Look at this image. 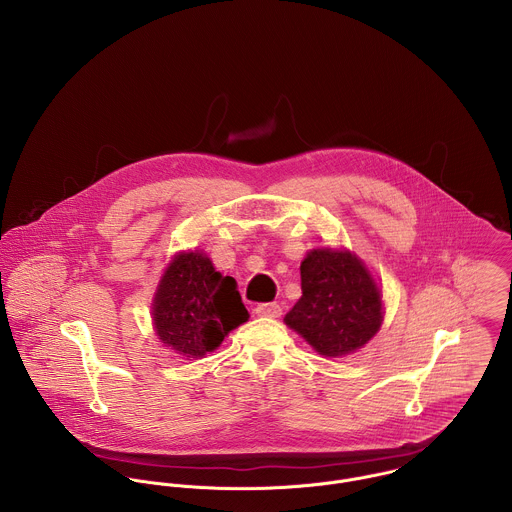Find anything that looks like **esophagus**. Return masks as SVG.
<instances>
[{"label": "esophagus", "mask_w": 512, "mask_h": 512, "mask_svg": "<svg viewBox=\"0 0 512 512\" xmlns=\"http://www.w3.org/2000/svg\"><path fill=\"white\" fill-rule=\"evenodd\" d=\"M254 312H256V316H260V318H280L282 308H280V304L270 302V304H258Z\"/></svg>", "instance_id": "obj_1"}]
</instances>
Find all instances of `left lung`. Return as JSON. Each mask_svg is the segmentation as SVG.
<instances>
[{
	"label": "left lung",
	"mask_w": 512,
	"mask_h": 512,
	"mask_svg": "<svg viewBox=\"0 0 512 512\" xmlns=\"http://www.w3.org/2000/svg\"><path fill=\"white\" fill-rule=\"evenodd\" d=\"M302 298L284 322L328 357L371 340L381 326V294L349 252L312 250L302 266Z\"/></svg>",
	"instance_id": "8db88e82"
}]
</instances>
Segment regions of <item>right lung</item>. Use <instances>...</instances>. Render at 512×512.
Masks as SVG:
<instances>
[{"instance_id": "right-lung-1", "label": "right lung", "mask_w": 512, "mask_h": 512, "mask_svg": "<svg viewBox=\"0 0 512 512\" xmlns=\"http://www.w3.org/2000/svg\"><path fill=\"white\" fill-rule=\"evenodd\" d=\"M155 328L163 343L186 357H202L248 320L236 280L214 270L200 252L178 254L155 302Z\"/></svg>"}]
</instances>
